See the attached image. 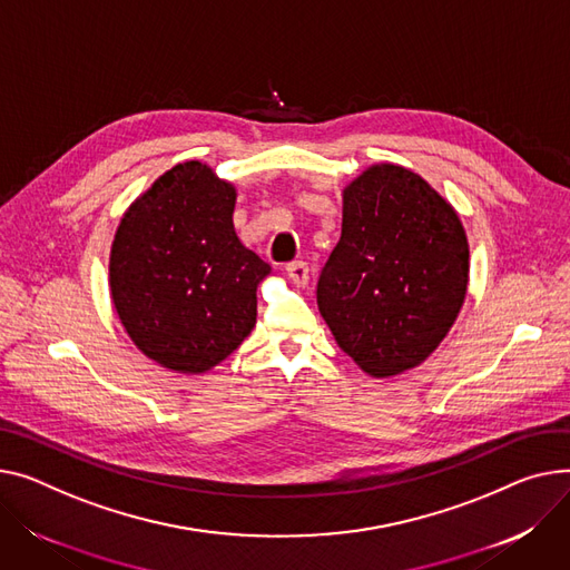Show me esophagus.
Returning <instances> with one entry per match:
<instances>
[{
  "instance_id": "34e87169",
  "label": "esophagus",
  "mask_w": 570,
  "mask_h": 570,
  "mask_svg": "<svg viewBox=\"0 0 570 570\" xmlns=\"http://www.w3.org/2000/svg\"><path fill=\"white\" fill-rule=\"evenodd\" d=\"M286 275L291 277L293 284L305 286L309 282V265H307V261H291L286 265Z\"/></svg>"
}]
</instances>
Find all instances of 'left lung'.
<instances>
[{
  "label": "left lung",
  "instance_id": "left-lung-1",
  "mask_svg": "<svg viewBox=\"0 0 570 570\" xmlns=\"http://www.w3.org/2000/svg\"><path fill=\"white\" fill-rule=\"evenodd\" d=\"M468 273V236L451 204L420 174L373 165L344 189L318 312L362 371L396 375L440 346L463 307Z\"/></svg>",
  "mask_w": 570,
  "mask_h": 570
}]
</instances>
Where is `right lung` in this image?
<instances>
[{"mask_svg":"<svg viewBox=\"0 0 570 570\" xmlns=\"http://www.w3.org/2000/svg\"><path fill=\"white\" fill-rule=\"evenodd\" d=\"M234 208L236 187L189 160L137 197L114 236V309L165 368L210 371L256 325V286L271 265L236 236Z\"/></svg>","mask_w":570,"mask_h":570,"instance_id":"add662e5","label":"right lung"}]
</instances>
